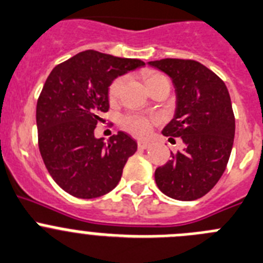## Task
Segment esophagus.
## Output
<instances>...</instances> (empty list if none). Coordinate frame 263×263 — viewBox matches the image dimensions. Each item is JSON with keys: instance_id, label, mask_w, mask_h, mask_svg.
<instances>
[{"instance_id": "34e87169", "label": "esophagus", "mask_w": 263, "mask_h": 263, "mask_svg": "<svg viewBox=\"0 0 263 263\" xmlns=\"http://www.w3.org/2000/svg\"><path fill=\"white\" fill-rule=\"evenodd\" d=\"M151 146V143H146V141H139L137 143V148L139 149H148Z\"/></svg>"}]
</instances>
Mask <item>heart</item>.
<instances>
[{"label": "heart", "instance_id": "obj_1", "mask_svg": "<svg viewBox=\"0 0 263 263\" xmlns=\"http://www.w3.org/2000/svg\"><path fill=\"white\" fill-rule=\"evenodd\" d=\"M164 77L165 76L155 72H148L144 74L146 86H151L153 82H156L160 79H164ZM123 82H124V77H118V79H115L114 81L111 82L107 91V96L110 101H115V99L118 98V96H119L120 93V89H122L123 86ZM153 123H155V119H151V118L144 117V115L140 114H127L122 118V120H120V124H122L123 128L136 137L148 136V135L151 134Z\"/></svg>", "mask_w": 263, "mask_h": 263}]
</instances>
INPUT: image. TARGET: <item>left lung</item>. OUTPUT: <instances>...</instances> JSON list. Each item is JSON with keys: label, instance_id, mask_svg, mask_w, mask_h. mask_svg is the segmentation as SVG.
I'll return each mask as SVG.
<instances>
[{"label": "left lung", "instance_id": "left-lung-1", "mask_svg": "<svg viewBox=\"0 0 263 263\" xmlns=\"http://www.w3.org/2000/svg\"><path fill=\"white\" fill-rule=\"evenodd\" d=\"M149 65L166 73L176 86L177 108L165 136L181 137L182 152L172 153L155 179L165 195L195 200L223 176L235 139V114L223 80L195 60L162 59Z\"/></svg>", "mask_w": 263, "mask_h": 263}]
</instances>
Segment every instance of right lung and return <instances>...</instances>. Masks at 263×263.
Returning a JSON list of instances; mask_svg holds the SVG:
<instances>
[{
	"label": "right lung",
	"instance_id": "obj_1",
	"mask_svg": "<svg viewBox=\"0 0 263 263\" xmlns=\"http://www.w3.org/2000/svg\"><path fill=\"white\" fill-rule=\"evenodd\" d=\"M144 61L84 51L56 65L36 103L37 144L53 181L81 199L98 198L119 183L136 141L119 131L96 139L94 129L108 111V86Z\"/></svg>",
	"mask_w": 263,
	"mask_h": 263
}]
</instances>
